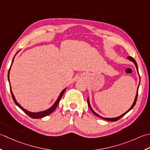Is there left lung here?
<instances>
[{
    "mask_svg": "<svg viewBox=\"0 0 150 150\" xmlns=\"http://www.w3.org/2000/svg\"><path fill=\"white\" fill-rule=\"evenodd\" d=\"M127 59H129V61H131V62H133V63H134V65H135V67H136V69H137V72H138V74H139V86H138V87H137V93H136V95H135V100H134V102H133V104L131 105V108H130L129 109H128L126 112H125L124 113H123L122 115H121L120 116H118V117H115V118H107V117H102V116H100V115H99L98 114V113H96V112L94 111L93 109L92 108V107H91V105L90 100H89V98H88V97L87 98V103H88V107H89V108H90V109L91 110V111H92V112H93V113H94V115H95L96 116H97V117H100V118H102V119H103V120H105L111 121V122H115V121H117V120H119V119L121 118L122 117H124V116L125 115H126V113H127V112H129L131 109H132L133 108V107L135 106V103H136L137 100V96H138V91H139V85H140V76H139V73L138 66H137V64L136 61H135V59H134L132 57H131V56H129V57H127Z\"/></svg>",
    "mask_w": 150,
    "mask_h": 150,
    "instance_id": "left-lung-1",
    "label": "left lung"
}]
</instances>
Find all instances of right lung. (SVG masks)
<instances>
[{
    "instance_id": "obj_1",
    "label": "right lung",
    "mask_w": 150,
    "mask_h": 150,
    "mask_svg": "<svg viewBox=\"0 0 150 150\" xmlns=\"http://www.w3.org/2000/svg\"><path fill=\"white\" fill-rule=\"evenodd\" d=\"M19 51H20V50L18 51L16 53V54L15 55V56H14L13 59V61H12V62H11V66H10V69H9L8 74V78L9 83H10V91H11V93L12 98H13V101H14V102H15V104H16L18 107H19V108L21 110H23V111L24 112H25L26 114L28 115L29 116V117H30L31 118L36 119V118H43V117H47V116H48V115H49L50 114H51L52 112L54 111V110L56 109V108H57V106L58 105V104H59V102H60V100H61V98H62V96H63V95L64 93L65 92V91H66V89H67V87H66L65 88H64V89L62 91V92L60 93L59 96H58V98H57V99L56 100V102H55V103H54V104H53L52 105V106L50 107V108H48V109H46V110H44V111H39V112H31V111H28V110H26V109H25L24 108H23V107L21 106V105L19 104V103L17 102L16 99H15L14 94H13V92H12L11 87V84H10V72L11 67L12 64H13V63L14 58H15V56H16L18 52H19Z\"/></svg>"
}]
</instances>
